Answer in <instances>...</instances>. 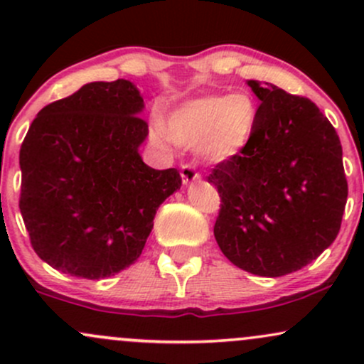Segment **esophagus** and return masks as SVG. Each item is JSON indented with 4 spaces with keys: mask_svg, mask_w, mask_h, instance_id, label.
Instances as JSON below:
<instances>
[{
    "mask_svg": "<svg viewBox=\"0 0 364 364\" xmlns=\"http://www.w3.org/2000/svg\"><path fill=\"white\" fill-rule=\"evenodd\" d=\"M198 178H200V174L196 173L193 166H190V164H183L181 166V179H183V183H185V185H188V183L196 181Z\"/></svg>",
    "mask_w": 364,
    "mask_h": 364,
    "instance_id": "34e87169",
    "label": "esophagus"
}]
</instances>
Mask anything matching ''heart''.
Returning a JSON list of instances; mask_svg holds the SVG:
<instances>
[{
  "instance_id": "heart-1",
  "label": "heart",
  "mask_w": 364,
  "mask_h": 364,
  "mask_svg": "<svg viewBox=\"0 0 364 364\" xmlns=\"http://www.w3.org/2000/svg\"><path fill=\"white\" fill-rule=\"evenodd\" d=\"M258 121V104L248 92L231 95H205L193 99L168 116L166 127L156 119L150 136L161 147L171 140L185 147L198 145L208 161L235 157L252 139Z\"/></svg>"
}]
</instances>
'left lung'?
<instances>
[{
    "mask_svg": "<svg viewBox=\"0 0 364 364\" xmlns=\"http://www.w3.org/2000/svg\"><path fill=\"white\" fill-rule=\"evenodd\" d=\"M248 85L262 102L252 139L207 176L220 196L214 236L236 267L281 277L333 243L348 179L339 135L315 102L272 83Z\"/></svg>",
    "mask_w": 364,
    "mask_h": 364,
    "instance_id": "obj_1",
    "label": "left lung"
}]
</instances>
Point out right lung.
<instances>
[{"instance_id": "add662e5", "label": "right lung", "mask_w": 364, "mask_h": 364, "mask_svg": "<svg viewBox=\"0 0 364 364\" xmlns=\"http://www.w3.org/2000/svg\"><path fill=\"white\" fill-rule=\"evenodd\" d=\"M132 82H92L48 104L20 147V212L34 252L63 274L102 279L141 255L159 205L181 186L139 147L149 124Z\"/></svg>"}]
</instances>
